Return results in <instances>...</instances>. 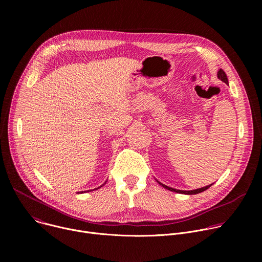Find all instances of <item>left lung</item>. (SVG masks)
I'll list each match as a JSON object with an SVG mask.
<instances>
[{
	"instance_id": "obj_1",
	"label": "left lung",
	"mask_w": 262,
	"mask_h": 262,
	"mask_svg": "<svg viewBox=\"0 0 262 262\" xmlns=\"http://www.w3.org/2000/svg\"><path fill=\"white\" fill-rule=\"evenodd\" d=\"M216 76H217V78H219L222 82L228 84L227 76H226V73L224 72V70H223V69H219ZM157 181H158L162 186H164L165 189H167V190H169V191H172V192H175V193H178V194H185V195H196V194H199V193H201V192L206 191L207 189H209L210 186L212 185V183H211V184H209V185L203 186V188H201V189H196V190H192V191H181V190H177V189L170 188V186H168V185H166V184H163V183H162V182H160L159 180H157Z\"/></svg>"
}]
</instances>
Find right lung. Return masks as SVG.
<instances>
[{
	"label": "right lung",
	"mask_w": 262,
	"mask_h": 262,
	"mask_svg": "<svg viewBox=\"0 0 262 262\" xmlns=\"http://www.w3.org/2000/svg\"><path fill=\"white\" fill-rule=\"evenodd\" d=\"M104 183H105V182H104ZM102 185H103V184H102ZM102 185H100V186H99V188H101V186H102ZM99 188H97V189H99ZM97 189H95V190H97ZM85 192H89V191H85ZM85 192H80V193L82 194V193H85ZM90 192H91V190H90ZM78 194H79V193H78Z\"/></svg>",
	"instance_id": "add662e5"
}]
</instances>
